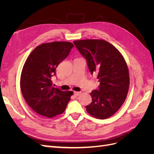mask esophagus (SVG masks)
Returning <instances> with one entry per match:
<instances>
[{"label":"esophagus","mask_w":154,"mask_h":154,"mask_svg":"<svg viewBox=\"0 0 154 154\" xmlns=\"http://www.w3.org/2000/svg\"><path fill=\"white\" fill-rule=\"evenodd\" d=\"M82 94V92H76V91H74V94L75 96H80Z\"/></svg>","instance_id":"34e87169"}]
</instances>
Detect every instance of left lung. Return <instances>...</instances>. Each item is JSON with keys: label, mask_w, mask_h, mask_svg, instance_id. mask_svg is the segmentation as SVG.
I'll list each match as a JSON object with an SVG mask.
<instances>
[{"label": "left lung", "mask_w": 154, "mask_h": 154, "mask_svg": "<svg viewBox=\"0 0 154 154\" xmlns=\"http://www.w3.org/2000/svg\"><path fill=\"white\" fill-rule=\"evenodd\" d=\"M80 53L86 59L91 74H96L100 83L91 93L92 102L86 106L87 112L100 119L117 112L126 100L129 88L127 63L114 45L103 40H82L74 42Z\"/></svg>", "instance_id": "obj_1"}]
</instances>
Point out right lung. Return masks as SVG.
<instances>
[{
	"label": "right lung",
	"instance_id": "right-lung-1",
	"mask_svg": "<svg viewBox=\"0 0 154 154\" xmlns=\"http://www.w3.org/2000/svg\"><path fill=\"white\" fill-rule=\"evenodd\" d=\"M73 47L68 42L42 44L27 58L21 74L20 88L27 103L36 114L51 118L66 110L72 92L53 87L51 78L57 75L56 69Z\"/></svg>",
	"mask_w": 154,
	"mask_h": 154
}]
</instances>
